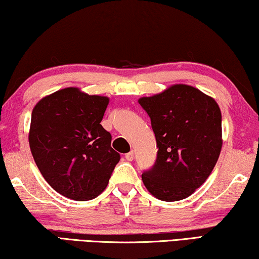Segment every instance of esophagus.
Returning <instances> with one entry per match:
<instances>
[{
  "mask_svg": "<svg viewBox=\"0 0 259 259\" xmlns=\"http://www.w3.org/2000/svg\"><path fill=\"white\" fill-rule=\"evenodd\" d=\"M125 157H126V160H127V161H132V160H133V157H134V153H133V151H131V152H128V153H126V154H125Z\"/></svg>",
  "mask_w": 259,
  "mask_h": 259,
  "instance_id": "esophagus-1",
  "label": "esophagus"
}]
</instances>
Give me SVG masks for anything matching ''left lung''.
Returning a JSON list of instances; mask_svg holds the SVG:
<instances>
[{"label": "left lung", "instance_id": "1", "mask_svg": "<svg viewBox=\"0 0 259 259\" xmlns=\"http://www.w3.org/2000/svg\"><path fill=\"white\" fill-rule=\"evenodd\" d=\"M139 104L151 118L157 155L142 173L153 196L174 202L190 196L215 167L222 148V114L215 99L185 84L142 97Z\"/></svg>", "mask_w": 259, "mask_h": 259}]
</instances>
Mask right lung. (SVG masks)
Listing matches in <instances>:
<instances>
[{
    "mask_svg": "<svg viewBox=\"0 0 259 259\" xmlns=\"http://www.w3.org/2000/svg\"><path fill=\"white\" fill-rule=\"evenodd\" d=\"M110 99L66 88L33 107L29 145L33 160L56 192L88 201L106 188L120 154L100 125Z\"/></svg>",
    "mask_w": 259,
    "mask_h": 259,
    "instance_id": "1",
    "label": "right lung"
}]
</instances>
